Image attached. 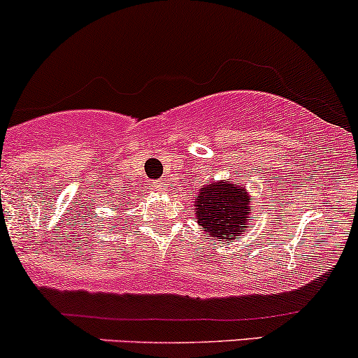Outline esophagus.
Returning a JSON list of instances; mask_svg holds the SVG:
<instances>
[{
    "label": "esophagus",
    "mask_w": 358,
    "mask_h": 358,
    "mask_svg": "<svg viewBox=\"0 0 358 358\" xmlns=\"http://www.w3.org/2000/svg\"><path fill=\"white\" fill-rule=\"evenodd\" d=\"M150 189L155 192H164L167 189V186L164 182H160V180H154V182H150Z\"/></svg>",
    "instance_id": "1"
}]
</instances>
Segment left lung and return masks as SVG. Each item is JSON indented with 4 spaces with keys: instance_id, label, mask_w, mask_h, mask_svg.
<instances>
[{
    "instance_id": "8db88e82",
    "label": "left lung",
    "mask_w": 358,
    "mask_h": 358,
    "mask_svg": "<svg viewBox=\"0 0 358 358\" xmlns=\"http://www.w3.org/2000/svg\"><path fill=\"white\" fill-rule=\"evenodd\" d=\"M250 199L252 196L238 180H213L196 192V220L213 240L230 243V240L240 238L245 228H248Z\"/></svg>"
}]
</instances>
